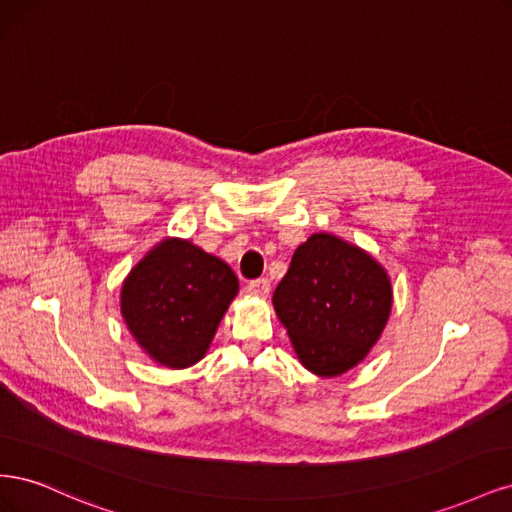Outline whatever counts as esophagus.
I'll use <instances>...</instances> for the list:
<instances>
[{
    "instance_id": "esophagus-1",
    "label": "esophagus",
    "mask_w": 512,
    "mask_h": 512,
    "mask_svg": "<svg viewBox=\"0 0 512 512\" xmlns=\"http://www.w3.org/2000/svg\"><path fill=\"white\" fill-rule=\"evenodd\" d=\"M269 290H271V282L267 280V277H260V280H252L250 284H247V292L256 294V297H267Z\"/></svg>"
}]
</instances>
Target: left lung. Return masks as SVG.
I'll use <instances>...</instances> for the list:
<instances>
[{
  "instance_id": "obj_1",
  "label": "left lung",
  "mask_w": 512,
  "mask_h": 512,
  "mask_svg": "<svg viewBox=\"0 0 512 512\" xmlns=\"http://www.w3.org/2000/svg\"><path fill=\"white\" fill-rule=\"evenodd\" d=\"M391 303L389 275L378 262L327 232L297 247L273 292L294 352L318 376H339L363 361L389 320Z\"/></svg>"
}]
</instances>
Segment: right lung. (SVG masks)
<instances>
[{
  "mask_svg": "<svg viewBox=\"0 0 512 512\" xmlns=\"http://www.w3.org/2000/svg\"><path fill=\"white\" fill-rule=\"evenodd\" d=\"M237 290L224 260L190 241L166 239L123 282L121 314L153 361L181 369L203 359Z\"/></svg>",
  "mask_w": 512,
  "mask_h": 512,
  "instance_id": "1",
  "label": "right lung"
}]
</instances>
